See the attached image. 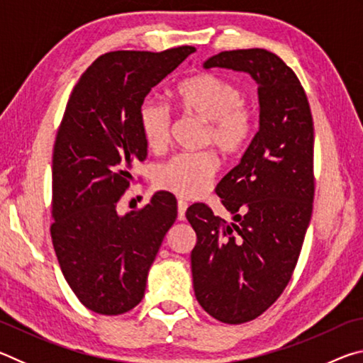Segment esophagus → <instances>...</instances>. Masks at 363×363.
Returning a JSON list of instances; mask_svg holds the SVG:
<instances>
[{
	"label": "esophagus",
	"mask_w": 363,
	"mask_h": 363,
	"mask_svg": "<svg viewBox=\"0 0 363 363\" xmlns=\"http://www.w3.org/2000/svg\"><path fill=\"white\" fill-rule=\"evenodd\" d=\"M187 203L184 200H179L177 201V219L179 220H184L186 219V211H187Z\"/></svg>",
	"instance_id": "obj_1"
}]
</instances>
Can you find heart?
<instances>
[{
    "mask_svg": "<svg viewBox=\"0 0 363 363\" xmlns=\"http://www.w3.org/2000/svg\"><path fill=\"white\" fill-rule=\"evenodd\" d=\"M174 97L184 113L206 123L203 143L213 144L224 155H238L247 149L256 130V110L243 99L235 82L218 73L203 72L176 86ZM139 126L153 152L167 149L171 138V113L155 101L139 108ZM219 160L211 150L184 153L162 164L155 173L158 189L181 199H199L211 187Z\"/></svg>",
    "mask_w": 363,
    "mask_h": 363,
    "instance_id": "obj_1",
    "label": "heart"
}]
</instances>
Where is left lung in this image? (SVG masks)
Instances as JSON below:
<instances>
[{
    "instance_id": "1",
    "label": "left lung",
    "mask_w": 363,
    "mask_h": 363,
    "mask_svg": "<svg viewBox=\"0 0 363 363\" xmlns=\"http://www.w3.org/2000/svg\"><path fill=\"white\" fill-rule=\"evenodd\" d=\"M203 67L247 72L259 94V131L216 187L233 223L205 203L186 213L196 233V301L216 320L238 325L266 312L296 267L315 190L314 121L296 73L274 52L223 51Z\"/></svg>"
}]
</instances>
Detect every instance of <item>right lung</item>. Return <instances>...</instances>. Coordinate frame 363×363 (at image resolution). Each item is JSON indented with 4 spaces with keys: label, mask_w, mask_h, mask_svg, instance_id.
<instances>
[{
    "label": "right lung",
    "mask_w": 363,
    "mask_h": 363,
    "mask_svg": "<svg viewBox=\"0 0 363 363\" xmlns=\"http://www.w3.org/2000/svg\"><path fill=\"white\" fill-rule=\"evenodd\" d=\"M194 46L102 54L73 88L52 150L51 238L67 284L96 314L120 315L144 298L147 275L177 218L174 195L157 192L121 216L116 205L144 162L145 96Z\"/></svg>",
    "instance_id": "add662e5"
}]
</instances>
